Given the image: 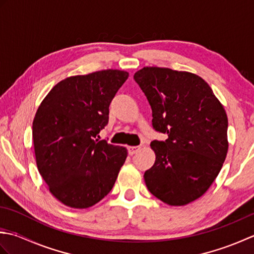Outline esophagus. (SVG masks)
I'll return each instance as SVG.
<instances>
[{
	"mask_svg": "<svg viewBox=\"0 0 254 254\" xmlns=\"http://www.w3.org/2000/svg\"><path fill=\"white\" fill-rule=\"evenodd\" d=\"M139 148H141V146H128L127 147V152L130 155H134L135 153H137Z\"/></svg>",
	"mask_w": 254,
	"mask_h": 254,
	"instance_id": "esophagus-1",
	"label": "esophagus"
}]
</instances>
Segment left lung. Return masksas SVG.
<instances>
[{
    "instance_id": "obj_1",
    "label": "left lung",
    "mask_w": 254,
    "mask_h": 254,
    "mask_svg": "<svg viewBox=\"0 0 254 254\" xmlns=\"http://www.w3.org/2000/svg\"><path fill=\"white\" fill-rule=\"evenodd\" d=\"M153 112L155 164L145 171L149 192L166 204L195 201L216 179L228 152V119L203 78L189 72L147 66L134 74Z\"/></svg>"
}]
</instances>
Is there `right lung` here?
<instances>
[{"instance_id": "add662e5", "label": "right lung", "mask_w": 254, "mask_h": 254, "mask_svg": "<svg viewBox=\"0 0 254 254\" xmlns=\"http://www.w3.org/2000/svg\"><path fill=\"white\" fill-rule=\"evenodd\" d=\"M128 73L104 69L61 80L42 100L32 122L36 163L52 195L87 208L115 186L127 148L99 139L109 106Z\"/></svg>"}]
</instances>
